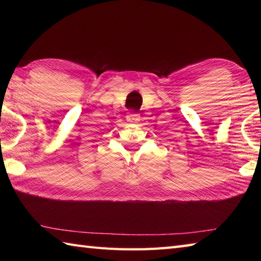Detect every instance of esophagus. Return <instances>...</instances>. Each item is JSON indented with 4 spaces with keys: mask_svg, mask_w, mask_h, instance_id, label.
<instances>
[{
    "mask_svg": "<svg viewBox=\"0 0 261 261\" xmlns=\"http://www.w3.org/2000/svg\"><path fill=\"white\" fill-rule=\"evenodd\" d=\"M126 121L129 123H137V122L140 121V115L138 113H131L126 115Z\"/></svg>",
    "mask_w": 261,
    "mask_h": 261,
    "instance_id": "34e87169",
    "label": "esophagus"
}]
</instances>
